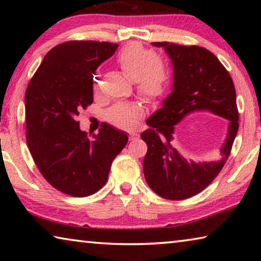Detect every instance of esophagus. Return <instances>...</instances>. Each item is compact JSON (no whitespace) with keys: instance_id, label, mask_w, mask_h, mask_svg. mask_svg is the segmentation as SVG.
Segmentation results:
<instances>
[{"instance_id":"obj_1","label":"esophagus","mask_w":261,"mask_h":261,"mask_svg":"<svg viewBox=\"0 0 261 261\" xmlns=\"http://www.w3.org/2000/svg\"><path fill=\"white\" fill-rule=\"evenodd\" d=\"M139 137V135L137 134V132H130V136H129V138H130V140H135V139H137Z\"/></svg>"}]
</instances>
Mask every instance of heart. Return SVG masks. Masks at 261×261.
<instances>
[{
	"mask_svg": "<svg viewBox=\"0 0 261 261\" xmlns=\"http://www.w3.org/2000/svg\"><path fill=\"white\" fill-rule=\"evenodd\" d=\"M116 62L122 71L135 81L138 94L146 101H153L165 93L169 84L170 72L166 62L139 43H129L118 53ZM100 74H94V87H98ZM144 116L138 103L118 102L110 108L106 117L113 125L131 129Z\"/></svg>",
	"mask_w": 261,
	"mask_h": 261,
	"instance_id": "heart-1",
	"label": "heart"
}]
</instances>
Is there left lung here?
Masks as SVG:
<instances>
[{"mask_svg": "<svg viewBox=\"0 0 261 261\" xmlns=\"http://www.w3.org/2000/svg\"><path fill=\"white\" fill-rule=\"evenodd\" d=\"M165 48L174 68L171 93L162 108L147 120L149 129L141 134L147 144L143 167L148 187L159 196L183 200L206 189L219 175L238 131L236 91L227 69L213 53L199 46H180L171 42H152ZM207 110L228 121L223 158L214 163H189L171 141L174 125L189 113Z\"/></svg>", "mask_w": 261, "mask_h": 261, "instance_id": "1", "label": "left lung"}]
</instances>
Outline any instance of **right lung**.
I'll use <instances>...</instances> for the list:
<instances>
[{
	"mask_svg": "<svg viewBox=\"0 0 261 261\" xmlns=\"http://www.w3.org/2000/svg\"><path fill=\"white\" fill-rule=\"evenodd\" d=\"M118 45L67 41L43 57L25 93L26 143L43 177L59 191L87 197L103 187L127 143L124 131L103 123L88 137L76 117L93 102V74Z\"/></svg>",
	"mask_w": 261,
	"mask_h": 261,
	"instance_id": "right-lung-1",
	"label": "right lung"
}]
</instances>
